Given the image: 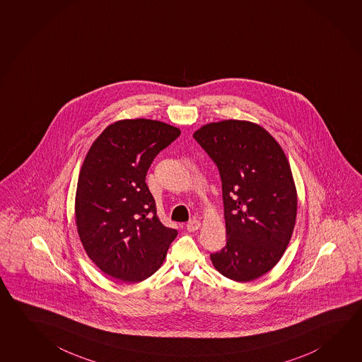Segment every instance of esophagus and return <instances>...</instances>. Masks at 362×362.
<instances>
[{
	"instance_id": "34e87169",
	"label": "esophagus",
	"mask_w": 362,
	"mask_h": 362,
	"mask_svg": "<svg viewBox=\"0 0 362 362\" xmlns=\"http://www.w3.org/2000/svg\"><path fill=\"white\" fill-rule=\"evenodd\" d=\"M200 221H197V218H194V219H191L190 222H187L186 224V228L187 230H190V232H194V230H197L200 228Z\"/></svg>"
}]
</instances>
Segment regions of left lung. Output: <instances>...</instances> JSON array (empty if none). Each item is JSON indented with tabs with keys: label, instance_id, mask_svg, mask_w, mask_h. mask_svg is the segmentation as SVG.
Returning a JSON list of instances; mask_svg holds the SVG:
<instances>
[{
	"label": "left lung",
	"instance_id": "8db88e82",
	"mask_svg": "<svg viewBox=\"0 0 362 362\" xmlns=\"http://www.w3.org/2000/svg\"><path fill=\"white\" fill-rule=\"evenodd\" d=\"M194 139L222 180L227 243L211 254V263L232 281H254L279 262L295 228L297 192L287 157L249 121L211 122Z\"/></svg>",
	"mask_w": 362,
	"mask_h": 362
}]
</instances>
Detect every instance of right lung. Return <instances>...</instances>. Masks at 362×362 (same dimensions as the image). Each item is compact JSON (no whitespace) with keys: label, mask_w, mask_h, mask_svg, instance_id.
<instances>
[{"label":"right lung","mask_w":362,"mask_h":362,"mask_svg":"<svg viewBox=\"0 0 362 362\" xmlns=\"http://www.w3.org/2000/svg\"><path fill=\"white\" fill-rule=\"evenodd\" d=\"M154 119H121L95 139L81 165L75 197L80 241L107 276L136 283L154 274L177 230L162 224L145 182L158 153L180 136Z\"/></svg>","instance_id":"1"}]
</instances>
